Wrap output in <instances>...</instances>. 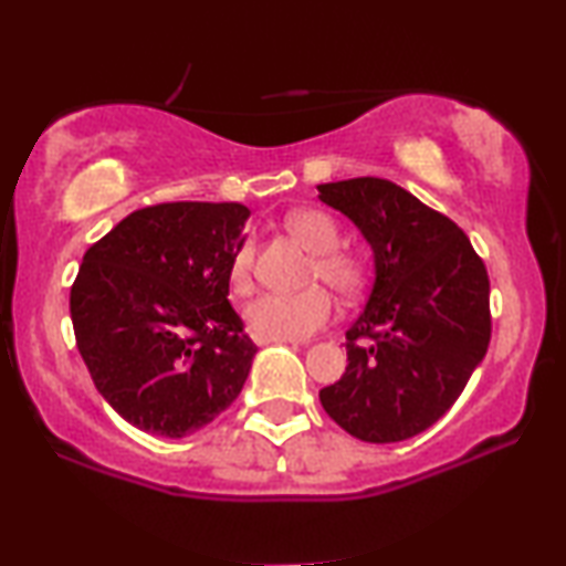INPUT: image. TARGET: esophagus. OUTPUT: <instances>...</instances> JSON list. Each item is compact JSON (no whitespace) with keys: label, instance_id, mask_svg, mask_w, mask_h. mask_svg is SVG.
<instances>
[{"label":"esophagus","instance_id":"34e87169","mask_svg":"<svg viewBox=\"0 0 566 566\" xmlns=\"http://www.w3.org/2000/svg\"><path fill=\"white\" fill-rule=\"evenodd\" d=\"M254 343L270 345V343H296V339H260V337H254Z\"/></svg>","mask_w":566,"mask_h":566}]
</instances>
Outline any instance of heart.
I'll return each instance as SVG.
<instances>
[{
	"label": "heart",
	"mask_w": 566,
	"mask_h": 566,
	"mask_svg": "<svg viewBox=\"0 0 566 566\" xmlns=\"http://www.w3.org/2000/svg\"><path fill=\"white\" fill-rule=\"evenodd\" d=\"M285 227L306 250L314 252L312 277H322L339 296H355L363 291L368 265L358 252L339 250L337 223L322 211H296L285 219ZM252 242L244 239L231 258V285L242 291L252 273ZM332 296L322 285L298 293H262L247 304L244 319L252 337L260 339H304L324 327L332 316Z\"/></svg>",
	"instance_id": "b5f03b06"
}]
</instances>
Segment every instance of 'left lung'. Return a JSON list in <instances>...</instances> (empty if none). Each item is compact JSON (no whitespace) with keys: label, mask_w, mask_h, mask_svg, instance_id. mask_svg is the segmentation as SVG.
<instances>
[{"label":"left lung","mask_w":566,"mask_h":566,"mask_svg":"<svg viewBox=\"0 0 566 566\" xmlns=\"http://www.w3.org/2000/svg\"><path fill=\"white\" fill-rule=\"evenodd\" d=\"M374 252V289L347 337V368L324 386L332 420L366 443L436 424L490 347V277L469 237L381 177L316 185ZM366 338V344L359 339Z\"/></svg>","instance_id":"8db88e82"}]
</instances>
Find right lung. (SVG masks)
I'll return each mask as SVG.
<instances>
[{
	"label": "right lung",
	"instance_id": "add662e5",
	"mask_svg": "<svg viewBox=\"0 0 566 566\" xmlns=\"http://www.w3.org/2000/svg\"><path fill=\"white\" fill-rule=\"evenodd\" d=\"M242 203H159L84 252L69 312L103 399L134 428L185 438L239 397L258 347L229 304Z\"/></svg>",
	"mask_w": 566,
	"mask_h": 566
}]
</instances>
